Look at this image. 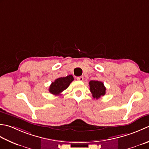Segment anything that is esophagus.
I'll list each match as a JSON object with an SVG mask.
<instances>
[{
    "mask_svg": "<svg viewBox=\"0 0 149 149\" xmlns=\"http://www.w3.org/2000/svg\"><path fill=\"white\" fill-rule=\"evenodd\" d=\"M77 80H79V81H82L84 80V77H78L77 78Z\"/></svg>",
    "mask_w": 149,
    "mask_h": 149,
    "instance_id": "34e87169",
    "label": "esophagus"
}]
</instances>
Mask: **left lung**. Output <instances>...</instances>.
<instances>
[{
  "instance_id": "obj_1",
  "label": "left lung",
  "mask_w": 149,
  "mask_h": 149,
  "mask_svg": "<svg viewBox=\"0 0 149 149\" xmlns=\"http://www.w3.org/2000/svg\"><path fill=\"white\" fill-rule=\"evenodd\" d=\"M90 91L91 92L94 98L98 99L105 95L106 88L104 83L97 80H91L89 82Z\"/></svg>"
}]
</instances>
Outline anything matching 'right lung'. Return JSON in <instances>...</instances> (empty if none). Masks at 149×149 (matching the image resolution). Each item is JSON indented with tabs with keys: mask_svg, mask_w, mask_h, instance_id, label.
Here are the masks:
<instances>
[{
	"mask_svg": "<svg viewBox=\"0 0 149 149\" xmlns=\"http://www.w3.org/2000/svg\"><path fill=\"white\" fill-rule=\"evenodd\" d=\"M73 80L74 78L72 75H68L66 77L57 78L51 84L49 88V91L54 95H60L62 91L69 87Z\"/></svg>",
	"mask_w": 149,
	"mask_h": 149,
	"instance_id": "right-lung-1",
	"label": "right lung"
}]
</instances>
